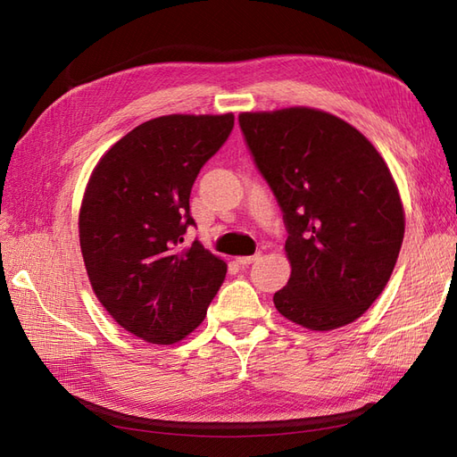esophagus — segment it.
<instances>
[{
    "label": "esophagus",
    "mask_w": 457,
    "mask_h": 457,
    "mask_svg": "<svg viewBox=\"0 0 457 457\" xmlns=\"http://www.w3.org/2000/svg\"><path fill=\"white\" fill-rule=\"evenodd\" d=\"M259 259V253H255V255H242V257H237V262L238 265H242V267H247V265H252L253 261H257Z\"/></svg>",
    "instance_id": "1"
}]
</instances>
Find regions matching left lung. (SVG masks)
<instances>
[{"mask_svg": "<svg viewBox=\"0 0 457 457\" xmlns=\"http://www.w3.org/2000/svg\"><path fill=\"white\" fill-rule=\"evenodd\" d=\"M240 128L284 212L287 286L274 307L329 331L361 318L389 282L404 205L389 165L345 120L311 106L242 112Z\"/></svg>", "mask_w": 457, "mask_h": 457, "instance_id": "obj_1", "label": "left lung"}]
</instances>
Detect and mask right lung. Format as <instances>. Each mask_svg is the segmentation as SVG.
<instances>
[{
    "label": "right lung",
    "mask_w": 457,
    "mask_h": 457,
    "mask_svg": "<svg viewBox=\"0 0 457 457\" xmlns=\"http://www.w3.org/2000/svg\"><path fill=\"white\" fill-rule=\"evenodd\" d=\"M234 114H170L123 135L96 162L79 205V247L93 294L135 337L173 345L205 318L227 262L183 245L190 188L227 141Z\"/></svg>",
    "instance_id": "obj_1"
}]
</instances>
